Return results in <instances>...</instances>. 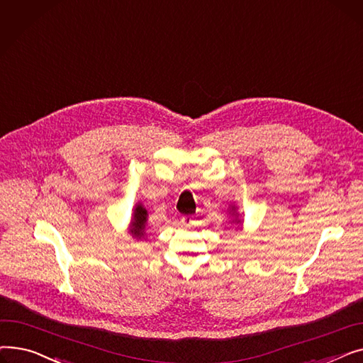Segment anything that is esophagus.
I'll use <instances>...</instances> for the list:
<instances>
[{
  "label": "esophagus",
  "instance_id": "esophagus-1",
  "mask_svg": "<svg viewBox=\"0 0 363 363\" xmlns=\"http://www.w3.org/2000/svg\"><path fill=\"white\" fill-rule=\"evenodd\" d=\"M181 223H182L184 226H191L193 218H191V216H184V218L181 219Z\"/></svg>",
  "mask_w": 363,
  "mask_h": 363
}]
</instances>
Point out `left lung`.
I'll use <instances>...</instances> for the list:
<instances>
[{"label":"left lung","instance_id":"1","mask_svg":"<svg viewBox=\"0 0 363 363\" xmlns=\"http://www.w3.org/2000/svg\"><path fill=\"white\" fill-rule=\"evenodd\" d=\"M228 212H230V215L233 216L231 223H235V225H241L242 223V220L240 218V213L237 212V206L235 204H230V207H228Z\"/></svg>","mask_w":363,"mask_h":363}]
</instances>
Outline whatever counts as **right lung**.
I'll return each mask as SVG.
<instances>
[{
  "instance_id": "add662e5",
  "label": "right lung",
  "mask_w": 363,
  "mask_h": 363,
  "mask_svg": "<svg viewBox=\"0 0 363 363\" xmlns=\"http://www.w3.org/2000/svg\"><path fill=\"white\" fill-rule=\"evenodd\" d=\"M147 220H148V212L143 203H137L133 206V213L130 218V228L129 234L137 240H145L147 238Z\"/></svg>"
}]
</instances>
